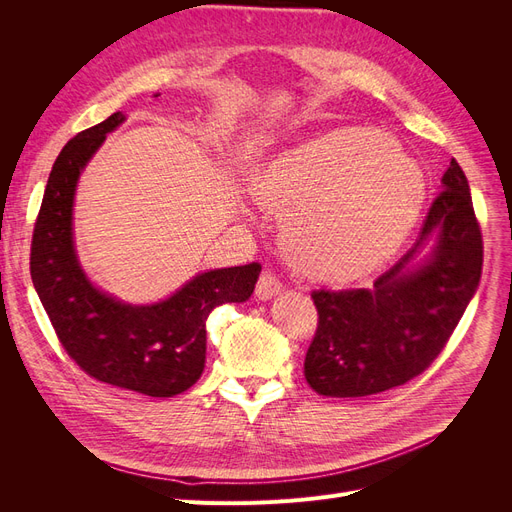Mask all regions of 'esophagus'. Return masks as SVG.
Returning a JSON list of instances; mask_svg holds the SVG:
<instances>
[{"instance_id":"obj_1","label":"esophagus","mask_w":512,"mask_h":512,"mask_svg":"<svg viewBox=\"0 0 512 512\" xmlns=\"http://www.w3.org/2000/svg\"><path fill=\"white\" fill-rule=\"evenodd\" d=\"M282 292V284L271 271H262L258 277V284H256V297L260 301H269L273 299L275 294Z\"/></svg>"}]
</instances>
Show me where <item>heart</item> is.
Returning a JSON list of instances; mask_svg holds the SVG:
<instances>
[{
  "mask_svg": "<svg viewBox=\"0 0 512 512\" xmlns=\"http://www.w3.org/2000/svg\"><path fill=\"white\" fill-rule=\"evenodd\" d=\"M252 192L284 215L280 243L292 269L339 286L395 256L423 209L427 179L393 136L344 128L280 153Z\"/></svg>",
  "mask_w": 512,
  "mask_h": 512,
  "instance_id": "heart-1",
  "label": "heart"
}]
</instances>
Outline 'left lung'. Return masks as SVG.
I'll list each match as a JSON object with an SVG mask.
<instances>
[{
	"instance_id": "obj_1",
	"label": "left lung",
	"mask_w": 512,
	"mask_h": 512,
	"mask_svg": "<svg viewBox=\"0 0 512 512\" xmlns=\"http://www.w3.org/2000/svg\"><path fill=\"white\" fill-rule=\"evenodd\" d=\"M431 240L430 256L416 261ZM480 271L483 235L453 158L414 245L374 288L312 292L318 329L305 354L307 384L318 395L365 397L423 374L466 312Z\"/></svg>"
}]
</instances>
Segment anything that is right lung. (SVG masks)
Instances as JSON below:
<instances>
[{"label":"right lung","mask_w":512,"mask_h":512,"mask_svg":"<svg viewBox=\"0 0 512 512\" xmlns=\"http://www.w3.org/2000/svg\"><path fill=\"white\" fill-rule=\"evenodd\" d=\"M123 119L113 113L61 149L36 218L29 269L57 339L87 376L149 397H173L203 374L209 314L250 299L260 265L200 273L153 305L121 303L94 288L74 252V192L85 164Z\"/></svg>","instance_id":"add662e5"}]
</instances>
